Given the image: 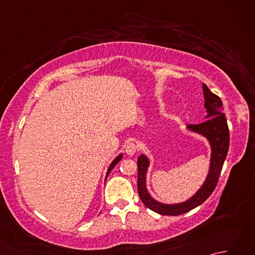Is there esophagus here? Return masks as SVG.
I'll list each match as a JSON object with an SVG mask.
<instances>
[{
  "label": "esophagus",
  "mask_w": 255,
  "mask_h": 255,
  "mask_svg": "<svg viewBox=\"0 0 255 255\" xmlns=\"http://www.w3.org/2000/svg\"><path fill=\"white\" fill-rule=\"evenodd\" d=\"M137 144L133 143V142H129L127 145H126V153L129 154V155H133L134 153L137 152Z\"/></svg>",
  "instance_id": "esophagus-1"
}]
</instances>
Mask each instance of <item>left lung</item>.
<instances>
[{"instance_id": "1", "label": "left lung", "mask_w": 255, "mask_h": 255, "mask_svg": "<svg viewBox=\"0 0 255 255\" xmlns=\"http://www.w3.org/2000/svg\"><path fill=\"white\" fill-rule=\"evenodd\" d=\"M205 107L208 112L207 121L199 124L188 125V128L207 137L213 149L210 162V171L206 178L202 188L188 199L187 202L177 205H163L150 197L145 189V172H147L149 162L144 155H140L137 160L138 165V194L145 207L153 210L154 213L166 216H178L196 208L207 199L213 192L219 180L224 162L229 149V128L225 116L223 102L218 95L214 94L206 84H203Z\"/></svg>"}]
</instances>
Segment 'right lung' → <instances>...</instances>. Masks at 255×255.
Segmentation results:
<instances>
[{"mask_svg": "<svg viewBox=\"0 0 255 255\" xmlns=\"http://www.w3.org/2000/svg\"><path fill=\"white\" fill-rule=\"evenodd\" d=\"M122 156H123V155L121 154V155H119V156H117V158H116L115 160H114V161L112 162V164L110 165V167H108V171H107V174H106V177L108 176V174H110V172H111V171H112V170L114 169V166H115V165H116V164L118 163V162H119V161H121V159H122Z\"/></svg>", "mask_w": 255, "mask_h": 255, "instance_id": "right-lung-1", "label": "right lung"}]
</instances>
